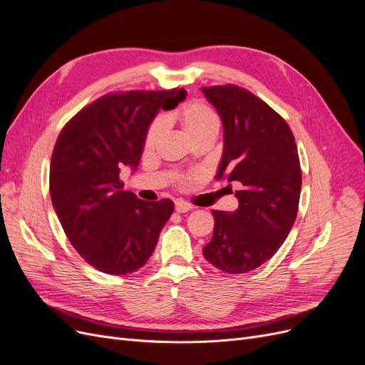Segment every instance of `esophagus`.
<instances>
[{
    "mask_svg": "<svg viewBox=\"0 0 365 365\" xmlns=\"http://www.w3.org/2000/svg\"><path fill=\"white\" fill-rule=\"evenodd\" d=\"M174 207H175V212H179V213H186L192 209V206L190 203H186V201H182V200L175 201Z\"/></svg>",
    "mask_w": 365,
    "mask_h": 365,
    "instance_id": "esophagus-1",
    "label": "esophagus"
}]
</instances>
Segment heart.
<instances>
[{"mask_svg": "<svg viewBox=\"0 0 365 365\" xmlns=\"http://www.w3.org/2000/svg\"><path fill=\"white\" fill-rule=\"evenodd\" d=\"M179 121L185 135L191 141L200 137H205V135H217L221 125L217 113H215L210 106L201 102H192L185 105L180 110ZM164 128L165 120L156 118L153 121L145 135V148H152L158 143L162 132H164Z\"/></svg>", "mask_w": 365, "mask_h": 365, "instance_id": "b5f03b06", "label": "heart"}]
</instances>
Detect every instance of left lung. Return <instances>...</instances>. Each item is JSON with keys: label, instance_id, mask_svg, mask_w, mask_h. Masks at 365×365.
<instances>
[{"label": "left lung", "instance_id": "left-lung-1", "mask_svg": "<svg viewBox=\"0 0 365 365\" xmlns=\"http://www.w3.org/2000/svg\"><path fill=\"white\" fill-rule=\"evenodd\" d=\"M201 91L224 128L215 179L240 187L235 212L212 210L213 236L203 254L224 272L245 274L272 259L294 224L302 185L298 148L284 118L248 90L218 86Z\"/></svg>", "mask_w": 365, "mask_h": 365}]
</instances>
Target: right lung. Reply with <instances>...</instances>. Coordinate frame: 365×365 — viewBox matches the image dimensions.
<instances>
[{
    "instance_id": "obj_1",
    "label": "right lung",
    "mask_w": 365,
    "mask_h": 365,
    "mask_svg": "<svg viewBox=\"0 0 365 365\" xmlns=\"http://www.w3.org/2000/svg\"><path fill=\"white\" fill-rule=\"evenodd\" d=\"M186 91H126L81 110L58 135L49 192L63 230L88 264L110 275L144 266L174 210L168 198L144 201L123 191L120 171L140 165L159 110H174Z\"/></svg>"
}]
</instances>
